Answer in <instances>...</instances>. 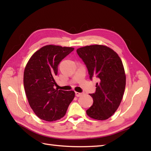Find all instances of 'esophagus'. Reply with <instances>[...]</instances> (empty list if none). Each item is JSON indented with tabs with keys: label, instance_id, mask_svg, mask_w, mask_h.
I'll return each instance as SVG.
<instances>
[{
	"label": "esophagus",
	"instance_id": "1",
	"mask_svg": "<svg viewBox=\"0 0 151 151\" xmlns=\"http://www.w3.org/2000/svg\"><path fill=\"white\" fill-rule=\"evenodd\" d=\"M83 95L82 93H79V92H75V95L76 96V97H81V96H82Z\"/></svg>",
	"mask_w": 151,
	"mask_h": 151
}]
</instances>
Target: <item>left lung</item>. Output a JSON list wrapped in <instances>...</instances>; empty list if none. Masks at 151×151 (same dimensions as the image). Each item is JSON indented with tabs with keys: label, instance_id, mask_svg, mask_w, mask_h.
I'll return each instance as SVG.
<instances>
[{
	"label": "left lung",
	"instance_id": "8db88e82",
	"mask_svg": "<svg viewBox=\"0 0 151 151\" xmlns=\"http://www.w3.org/2000/svg\"><path fill=\"white\" fill-rule=\"evenodd\" d=\"M87 67L89 78L97 77L96 91L90 94L93 103L86 114L93 119H108L119 106L126 86L123 62L114 50L102 45H92L76 50Z\"/></svg>",
	"mask_w": 151,
	"mask_h": 151
}]
</instances>
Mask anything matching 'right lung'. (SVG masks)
Returning <instances> with one entry per match:
<instances>
[{"instance_id":"right-lung-1","label":"right lung","mask_w":151,"mask_h":151,"mask_svg":"<svg viewBox=\"0 0 151 151\" xmlns=\"http://www.w3.org/2000/svg\"><path fill=\"white\" fill-rule=\"evenodd\" d=\"M73 50V47L48 45L35 52L27 63L25 93L31 108L41 119L50 122L62 118L75 98V91L54 88L58 64Z\"/></svg>"}]
</instances>
